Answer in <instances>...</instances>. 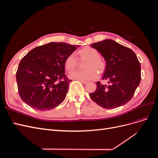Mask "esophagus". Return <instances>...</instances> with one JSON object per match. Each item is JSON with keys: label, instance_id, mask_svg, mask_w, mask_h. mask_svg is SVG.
Returning <instances> with one entry per match:
<instances>
[{"label": "esophagus", "instance_id": "obj_1", "mask_svg": "<svg viewBox=\"0 0 158 158\" xmlns=\"http://www.w3.org/2000/svg\"><path fill=\"white\" fill-rule=\"evenodd\" d=\"M81 82H82L83 84H87L88 83V82L87 81H84V80H80Z\"/></svg>", "mask_w": 158, "mask_h": 158}]
</instances>
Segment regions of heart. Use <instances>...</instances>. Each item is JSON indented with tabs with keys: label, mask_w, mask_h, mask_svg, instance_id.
I'll return each mask as SVG.
<instances>
[{
	"label": "heart",
	"mask_w": 158,
	"mask_h": 158,
	"mask_svg": "<svg viewBox=\"0 0 158 158\" xmlns=\"http://www.w3.org/2000/svg\"><path fill=\"white\" fill-rule=\"evenodd\" d=\"M78 59L80 61H85L82 71H77L70 74L72 79L78 80H93L98 77V71L99 74H102L106 69L104 61L99 58V52L89 47H85L77 52ZM78 64L77 59L74 54L69 55L64 61L66 69L69 72H73Z\"/></svg>",
	"instance_id": "1"
}]
</instances>
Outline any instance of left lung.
Here are the masks:
<instances>
[{"label":"left lung","instance_id":"1","mask_svg":"<svg viewBox=\"0 0 158 158\" xmlns=\"http://www.w3.org/2000/svg\"><path fill=\"white\" fill-rule=\"evenodd\" d=\"M102 54L106 62L102 80L109 85L96 82L97 89L89 96L98 106L114 109L128 102L140 82L141 67L132 50L112 40L90 45Z\"/></svg>","mask_w":158,"mask_h":158}]
</instances>
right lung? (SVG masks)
<instances>
[{"mask_svg": "<svg viewBox=\"0 0 158 158\" xmlns=\"http://www.w3.org/2000/svg\"><path fill=\"white\" fill-rule=\"evenodd\" d=\"M78 47L51 42L35 47L23 56L16 72L22 101L38 111H48L63 103L71 81L64 74V61ZM59 79L61 81L57 83Z\"/></svg>", "mask_w": 158, "mask_h": 158, "instance_id": "obj_1", "label": "right lung"}]
</instances>
